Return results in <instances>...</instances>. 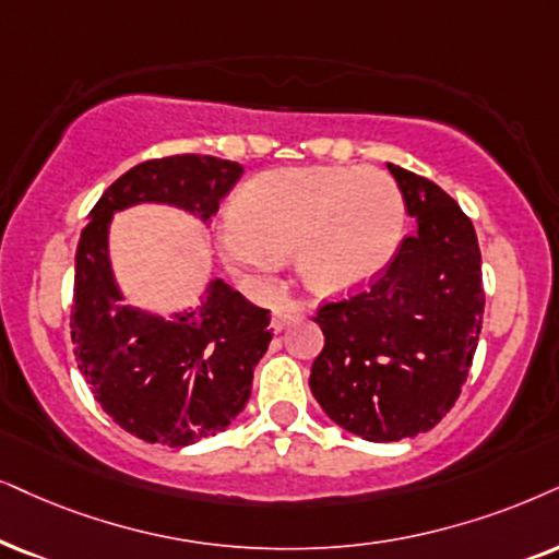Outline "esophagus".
<instances>
[{
	"label": "esophagus",
	"instance_id": "1",
	"mask_svg": "<svg viewBox=\"0 0 559 559\" xmlns=\"http://www.w3.org/2000/svg\"><path fill=\"white\" fill-rule=\"evenodd\" d=\"M301 317H304L301 304H296V301L288 299V301L281 304V307L273 312V330H275V332L286 330L288 324L296 322V320H301Z\"/></svg>",
	"mask_w": 559,
	"mask_h": 559
}]
</instances>
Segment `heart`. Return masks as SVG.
Listing matches in <instances>:
<instances>
[{
    "instance_id": "heart-1",
    "label": "heart",
    "mask_w": 559,
    "mask_h": 559,
    "mask_svg": "<svg viewBox=\"0 0 559 559\" xmlns=\"http://www.w3.org/2000/svg\"><path fill=\"white\" fill-rule=\"evenodd\" d=\"M405 231V201L390 175L371 167H288L258 175L239 193L224 252L252 271H273L299 250L317 294L369 286L390 267Z\"/></svg>"
}]
</instances>
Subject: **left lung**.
<instances>
[{"instance_id":"obj_1","label":"left lung","mask_w":559,"mask_h":559,"mask_svg":"<svg viewBox=\"0 0 559 559\" xmlns=\"http://www.w3.org/2000/svg\"><path fill=\"white\" fill-rule=\"evenodd\" d=\"M415 231L377 284L324 304V348L312 364L314 400L366 441H402L454 407L483 330V258L472 222L449 193L386 165Z\"/></svg>"}]
</instances>
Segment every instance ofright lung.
<instances>
[{
	"instance_id": "add662e5",
	"label": "right lung",
	"mask_w": 559,
	"mask_h": 559,
	"mask_svg": "<svg viewBox=\"0 0 559 559\" xmlns=\"http://www.w3.org/2000/svg\"><path fill=\"white\" fill-rule=\"evenodd\" d=\"M242 178V165L209 154H178L131 167L100 195L74 260L72 343L100 407L131 436L190 447L216 436L242 413L252 369L273 332L271 312L222 278L198 307L169 320L123 304L108 252L116 211L165 203L211 224L218 201Z\"/></svg>"
}]
</instances>
